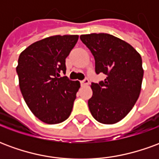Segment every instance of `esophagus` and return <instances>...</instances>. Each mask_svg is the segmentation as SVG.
Listing matches in <instances>:
<instances>
[{
    "label": "esophagus",
    "instance_id": "obj_1",
    "mask_svg": "<svg viewBox=\"0 0 159 159\" xmlns=\"http://www.w3.org/2000/svg\"><path fill=\"white\" fill-rule=\"evenodd\" d=\"M81 83V85H88L89 83V78H85V79H83V81H81L80 82Z\"/></svg>",
    "mask_w": 159,
    "mask_h": 159
}]
</instances>
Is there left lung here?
Here are the masks:
<instances>
[{"label": "left lung", "instance_id": "left-lung-1", "mask_svg": "<svg viewBox=\"0 0 159 159\" xmlns=\"http://www.w3.org/2000/svg\"><path fill=\"white\" fill-rule=\"evenodd\" d=\"M80 39L94 57L96 74L107 76L91 83L90 112L101 123H117L126 117L140 95L144 74L141 57L132 46L110 34L82 35Z\"/></svg>", "mask_w": 159, "mask_h": 159}]
</instances>
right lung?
<instances>
[{"mask_svg": "<svg viewBox=\"0 0 159 159\" xmlns=\"http://www.w3.org/2000/svg\"><path fill=\"white\" fill-rule=\"evenodd\" d=\"M77 40V35L50 36L19 55L16 71L21 93L30 110L43 123H62L71 113L80 83L60 74H66V59Z\"/></svg>", "mask_w": 159, "mask_h": 159, "instance_id": "obj_1", "label": "right lung"}]
</instances>
